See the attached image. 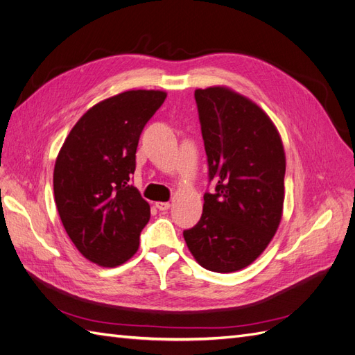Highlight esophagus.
<instances>
[{"instance_id":"34e87169","label":"esophagus","mask_w":355,"mask_h":355,"mask_svg":"<svg viewBox=\"0 0 355 355\" xmlns=\"http://www.w3.org/2000/svg\"><path fill=\"white\" fill-rule=\"evenodd\" d=\"M155 207L158 210H161V211H166V210L170 209V202H167V201H157L155 202Z\"/></svg>"}]
</instances>
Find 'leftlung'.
<instances>
[{
	"instance_id": "8db88e82",
	"label": "left lung",
	"mask_w": 355,
	"mask_h": 355,
	"mask_svg": "<svg viewBox=\"0 0 355 355\" xmlns=\"http://www.w3.org/2000/svg\"><path fill=\"white\" fill-rule=\"evenodd\" d=\"M213 194L184 239L209 271L234 272L250 265L272 240L283 214L286 155L271 118L228 87L194 93Z\"/></svg>"
}]
</instances>
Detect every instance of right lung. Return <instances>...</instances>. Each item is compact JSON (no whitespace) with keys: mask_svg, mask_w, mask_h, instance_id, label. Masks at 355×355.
<instances>
[{"mask_svg":"<svg viewBox=\"0 0 355 355\" xmlns=\"http://www.w3.org/2000/svg\"><path fill=\"white\" fill-rule=\"evenodd\" d=\"M167 93L128 90L94 105L72 127L56 158L55 201L69 239L90 262L124 263L151 216L132 185L145 124Z\"/></svg>","mask_w":355,"mask_h":355,"instance_id":"right-lung-1","label":"right lung"}]
</instances>
